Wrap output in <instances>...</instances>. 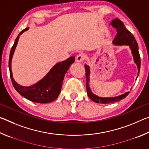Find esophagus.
Masks as SVG:
<instances>
[{
	"label": "esophagus",
	"instance_id": "34e87169",
	"mask_svg": "<svg viewBox=\"0 0 149 149\" xmlns=\"http://www.w3.org/2000/svg\"><path fill=\"white\" fill-rule=\"evenodd\" d=\"M86 58V55L84 53L79 54L76 57V61L77 62H81Z\"/></svg>",
	"mask_w": 149,
	"mask_h": 149
}]
</instances>
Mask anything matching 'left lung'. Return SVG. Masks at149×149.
<instances>
[{
	"label": "left lung",
	"mask_w": 149,
	"mask_h": 149,
	"mask_svg": "<svg viewBox=\"0 0 149 149\" xmlns=\"http://www.w3.org/2000/svg\"><path fill=\"white\" fill-rule=\"evenodd\" d=\"M110 25H112V26L116 29L117 31L116 36L115 37L114 39L113 40V44L115 45H126V46L130 47L131 50H132V53L133 56V60H134V62L136 65H137L138 77L140 71L141 58L139 52L138 51V45L134 36H133L132 33L128 31V30L125 28L123 22L118 18L113 19L112 21L110 22ZM85 72H86L85 76H86L87 79L86 89L87 95L93 102L97 103H101V104H110V103L119 101L120 100L125 99V98L129 95L130 91L126 92L123 95H120L119 96H117V97H100L99 96L93 94L91 92V91L89 85L90 75V68L89 65H85Z\"/></svg>",
	"instance_id": "left-lung-1"
}]
</instances>
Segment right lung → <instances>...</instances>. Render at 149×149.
<instances>
[{
  "label": "right lung",
  "mask_w": 149,
  "mask_h": 149,
  "mask_svg": "<svg viewBox=\"0 0 149 149\" xmlns=\"http://www.w3.org/2000/svg\"><path fill=\"white\" fill-rule=\"evenodd\" d=\"M28 29L29 27H26L19 33L15 40L10 53L8 65L10 76L11 78L12 85L17 92H18L20 95L29 100L37 103L51 102L58 97L61 91L64 75L69 70L70 65L74 62L75 56H71L64 61L57 63L42 79L31 86L24 87L17 84L12 75L11 68L12 59L18 42L19 35Z\"/></svg>",
  "instance_id": "obj_1"
}]
</instances>
